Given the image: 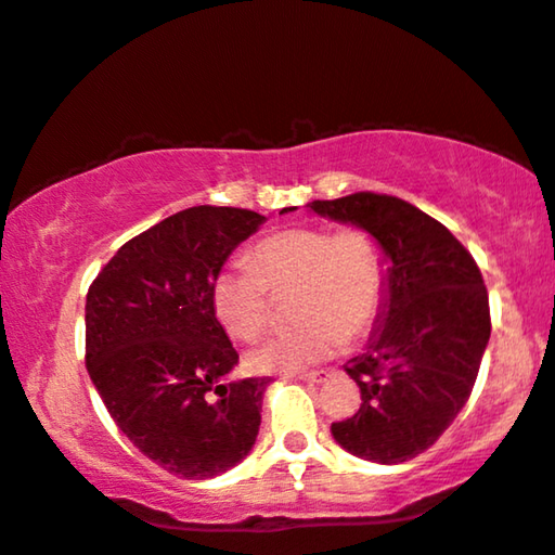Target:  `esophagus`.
I'll list each match as a JSON object with an SVG mask.
<instances>
[{
    "instance_id": "obj_1",
    "label": "esophagus",
    "mask_w": 555,
    "mask_h": 555,
    "mask_svg": "<svg viewBox=\"0 0 555 555\" xmlns=\"http://www.w3.org/2000/svg\"><path fill=\"white\" fill-rule=\"evenodd\" d=\"M327 371H312V373H294V375H289L292 380H305V383H322V380H327Z\"/></svg>"
}]
</instances>
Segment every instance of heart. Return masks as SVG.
Masks as SVG:
<instances>
[{
  "instance_id": "1",
  "label": "heart",
  "mask_w": 555,
  "mask_h": 555,
  "mask_svg": "<svg viewBox=\"0 0 555 555\" xmlns=\"http://www.w3.org/2000/svg\"><path fill=\"white\" fill-rule=\"evenodd\" d=\"M297 289V327L250 347L256 373H299L343 350L345 339L373 327L386 294V261L378 243L360 228H289L258 241L248 263L218 271L210 286L212 312L225 332L250 339L269 320V292Z\"/></svg>"
}]
</instances>
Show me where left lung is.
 <instances>
[{"label": "left lung", "instance_id": "left-lung-1", "mask_svg": "<svg viewBox=\"0 0 555 555\" xmlns=\"http://www.w3.org/2000/svg\"><path fill=\"white\" fill-rule=\"evenodd\" d=\"M309 210L371 233L386 294L373 335L345 373L360 409L332 437L360 460L398 464L426 452L475 388L490 343V301L475 258L439 220L401 197L354 192Z\"/></svg>", "mask_w": 555, "mask_h": 555}]
</instances>
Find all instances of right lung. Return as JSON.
Returning a JSON list of instances; mask_svg holds the SVG:
<instances>
[{
    "instance_id": "obj_1",
    "label": "right lung",
    "mask_w": 555,
    "mask_h": 555,
    "mask_svg": "<svg viewBox=\"0 0 555 555\" xmlns=\"http://www.w3.org/2000/svg\"><path fill=\"white\" fill-rule=\"evenodd\" d=\"M263 223L241 208L180 210L124 243L88 289V375L131 444L177 477L223 475L256 444L269 378L225 380L238 352L210 286Z\"/></svg>"
}]
</instances>
